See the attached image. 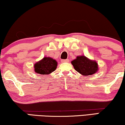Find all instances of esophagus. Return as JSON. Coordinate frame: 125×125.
Wrapping results in <instances>:
<instances>
[{"mask_svg": "<svg viewBox=\"0 0 125 125\" xmlns=\"http://www.w3.org/2000/svg\"><path fill=\"white\" fill-rule=\"evenodd\" d=\"M61 62H69V60L68 59H62V60H61Z\"/></svg>", "mask_w": 125, "mask_h": 125, "instance_id": "34e87169", "label": "esophagus"}]
</instances>
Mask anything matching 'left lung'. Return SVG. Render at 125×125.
Returning <instances> with one entry per match:
<instances>
[{"mask_svg":"<svg viewBox=\"0 0 125 125\" xmlns=\"http://www.w3.org/2000/svg\"><path fill=\"white\" fill-rule=\"evenodd\" d=\"M71 63L75 70L84 76L94 74L98 70V64L96 61L90 60L84 55L77 57Z\"/></svg>","mask_w":125,"mask_h":125,"instance_id":"left-lung-1","label":"left lung"}]
</instances>
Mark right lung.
<instances>
[{"instance_id": "1", "label": "right lung", "mask_w": 125, "mask_h": 125, "mask_svg": "<svg viewBox=\"0 0 125 125\" xmlns=\"http://www.w3.org/2000/svg\"><path fill=\"white\" fill-rule=\"evenodd\" d=\"M57 62L50 57H44L34 64V71L41 75H48L55 71Z\"/></svg>"}]
</instances>
